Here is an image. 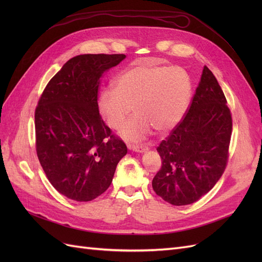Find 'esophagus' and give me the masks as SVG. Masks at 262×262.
Segmentation results:
<instances>
[{
    "mask_svg": "<svg viewBox=\"0 0 262 262\" xmlns=\"http://www.w3.org/2000/svg\"><path fill=\"white\" fill-rule=\"evenodd\" d=\"M130 149H132L133 152H137V153H144L148 149V147L146 145H131Z\"/></svg>",
    "mask_w": 262,
    "mask_h": 262,
    "instance_id": "1",
    "label": "esophagus"
}]
</instances>
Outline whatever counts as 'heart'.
I'll use <instances>...</instances> for the list:
<instances>
[{
    "instance_id": "heart-1",
    "label": "heart",
    "mask_w": 262,
    "mask_h": 262,
    "mask_svg": "<svg viewBox=\"0 0 262 262\" xmlns=\"http://www.w3.org/2000/svg\"><path fill=\"white\" fill-rule=\"evenodd\" d=\"M115 89L102 90L98 110L112 129L123 124L134 110L137 114L120 131L128 141H141L156 131L171 130L184 118L191 97V82L180 68L134 63L119 74Z\"/></svg>"
}]
</instances>
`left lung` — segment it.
Listing matches in <instances>:
<instances>
[{
	"label": "left lung",
	"mask_w": 262,
	"mask_h": 262,
	"mask_svg": "<svg viewBox=\"0 0 262 262\" xmlns=\"http://www.w3.org/2000/svg\"><path fill=\"white\" fill-rule=\"evenodd\" d=\"M226 102L215 76L204 67L186 116L156 148L162 168L152 186L166 202L191 204L223 175L233 128Z\"/></svg>",
	"instance_id": "obj_1"
}]
</instances>
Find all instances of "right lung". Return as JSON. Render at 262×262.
Wrapping results in <instances>:
<instances>
[{
  "mask_svg": "<svg viewBox=\"0 0 262 262\" xmlns=\"http://www.w3.org/2000/svg\"><path fill=\"white\" fill-rule=\"evenodd\" d=\"M124 54H81L70 59L39 98L36 150L50 184L71 200L87 202L112 184L128 152L98 110L99 80Z\"/></svg>",
  "mask_w": 262,
  "mask_h": 262,
  "instance_id": "right-lung-1",
  "label": "right lung"
}]
</instances>
